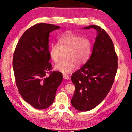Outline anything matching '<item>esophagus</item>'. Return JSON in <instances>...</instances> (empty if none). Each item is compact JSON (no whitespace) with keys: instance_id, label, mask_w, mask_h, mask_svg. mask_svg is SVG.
Here are the masks:
<instances>
[{"instance_id":"obj_1","label":"esophagus","mask_w":132,"mask_h":132,"mask_svg":"<svg viewBox=\"0 0 132 132\" xmlns=\"http://www.w3.org/2000/svg\"><path fill=\"white\" fill-rule=\"evenodd\" d=\"M63 77L65 80H69V79H70V77H69L68 74H63Z\"/></svg>"}]
</instances>
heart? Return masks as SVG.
<instances>
[{"instance_id":"1","label":"heart","mask_w":132,"mask_h":132,"mask_svg":"<svg viewBox=\"0 0 132 132\" xmlns=\"http://www.w3.org/2000/svg\"><path fill=\"white\" fill-rule=\"evenodd\" d=\"M93 48L92 42L89 38L74 33L71 31L64 32L58 40V44H52L49 49V55L54 63H58L62 51H67L66 59L55 67L56 70L63 73L73 71L76 63L81 66L89 59Z\"/></svg>"}]
</instances>
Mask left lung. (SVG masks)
I'll list each match as a JSON object with an SVG mask.
<instances>
[{
  "label": "left lung",
  "mask_w": 132,
  "mask_h": 132,
  "mask_svg": "<svg viewBox=\"0 0 132 132\" xmlns=\"http://www.w3.org/2000/svg\"><path fill=\"white\" fill-rule=\"evenodd\" d=\"M84 28L95 29L97 36L90 58L71 77L75 86L71 103L78 111H87L99 105L111 89L118 68V56L112 40L104 29L97 25Z\"/></svg>",
  "instance_id": "8db88e82"
}]
</instances>
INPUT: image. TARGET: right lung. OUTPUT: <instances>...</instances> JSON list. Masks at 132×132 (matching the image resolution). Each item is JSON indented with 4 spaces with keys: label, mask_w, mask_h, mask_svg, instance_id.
<instances>
[{
    "label": "right lung",
    "mask_w": 132,
    "mask_h": 132,
    "mask_svg": "<svg viewBox=\"0 0 132 132\" xmlns=\"http://www.w3.org/2000/svg\"><path fill=\"white\" fill-rule=\"evenodd\" d=\"M59 28L42 23L31 26L22 35L14 52L13 66L18 92L36 109L51 106L63 80L61 72L51 71L49 62L50 33Z\"/></svg>",
    "instance_id": "add662e5"
}]
</instances>
